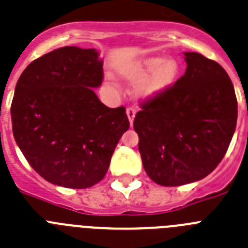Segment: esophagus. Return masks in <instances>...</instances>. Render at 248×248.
Listing matches in <instances>:
<instances>
[{
    "label": "esophagus",
    "mask_w": 248,
    "mask_h": 248,
    "mask_svg": "<svg viewBox=\"0 0 248 248\" xmlns=\"http://www.w3.org/2000/svg\"><path fill=\"white\" fill-rule=\"evenodd\" d=\"M126 115H128V119H129V123H130V125H133V122H134V118H135L134 108H128V109H126Z\"/></svg>",
    "instance_id": "34e87169"
}]
</instances>
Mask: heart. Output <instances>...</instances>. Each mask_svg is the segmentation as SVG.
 <instances>
[{
  "label": "heart",
  "mask_w": 248,
  "mask_h": 248,
  "mask_svg": "<svg viewBox=\"0 0 248 248\" xmlns=\"http://www.w3.org/2000/svg\"><path fill=\"white\" fill-rule=\"evenodd\" d=\"M179 63L174 59L154 55L140 59L122 73L130 82H140L137 89L140 99H153L174 85L179 76Z\"/></svg>",
  "instance_id": "b5f03b06"
}]
</instances>
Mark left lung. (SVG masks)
<instances>
[{"instance_id":"obj_1","label":"left lung","mask_w":248,"mask_h":248,"mask_svg":"<svg viewBox=\"0 0 248 248\" xmlns=\"http://www.w3.org/2000/svg\"><path fill=\"white\" fill-rule=\"evenodd\" d=\"M185 75L141 104L134 119L149 178L166 187L200 181L225 156L237 123V99L226 70L185 52Z\"/></svg>"}]
</instances>
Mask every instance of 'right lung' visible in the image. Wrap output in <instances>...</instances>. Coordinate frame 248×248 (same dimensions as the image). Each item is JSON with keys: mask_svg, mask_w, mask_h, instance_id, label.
<instances>
[{"mask_svg": "<svg viewBox=\"0 0 248 248\" xmlns=\"http://www.w3.org/2000/svg\"><path fill=\"white\" fill-rule=\"evenodd\" d=\"M95 48L65 46L30 63L11 104L15 140L29 164L52 185L82 189L105 177L122 135L125 108H108Z\"/></svg>", "mask_w": 248, "mask_h": 248, "instance_id": "add662e5", "label": "right lung"}]
</instances>
